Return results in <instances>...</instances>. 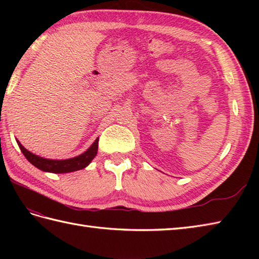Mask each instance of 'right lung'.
Instances as JSON below:
<instances>
[{
	"label": "right lung",
	"mask_w": 259,
	"mask_h": 259,
	"mask_svg": "<svg viewBox=\"0 0 259 259\" xmlns=\"http://www.w3.org/2000/svg\"><path fill=\"white\" fill-rule=\"evenodd\" d=\"M16 142H18L20 149L22 152H23L24 157L37 169H40L42 171H46V172L65 174V172H72V171H76V170L83 169L92 161V159L97 156V152H98L99 138L96 139V141L93 142L89 149L84 151L83 153H81L80 156L65 159V160H53V159H47V158H42L40 156H36L34 153L26 150L25 148L20 144V141L16 140Z\"/></svg>",
	"instance_id": "obj_1"
}]
</instances>
